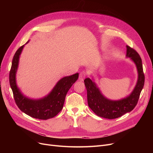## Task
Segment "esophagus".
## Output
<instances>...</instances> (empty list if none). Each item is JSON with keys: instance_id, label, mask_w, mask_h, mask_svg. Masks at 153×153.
Segmentation results:
<instances>
[{"instance_id": "34e87169", "label": "esophagus", "mask_w": 153, "mask_h": 153, "mask_svg": "<svg viewBox=\"0 0 153 153\" xmlns=\"http://www.w3.org/2000/svg\"><path fill=\"white\" fill-rule=\"evenodd\" d=\"M85 76H86V72L85 71H82L81 73H80V74H79V81H83L85 77Z\"/></svg>"}]
</instances>
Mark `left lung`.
<instances>
[{"label": "left lung", "instance_id": "1", "mask_svg": "<svg viewBox=\"0 0 153 153\" xmlns=\"http://www.w3.org/2000/svg\"><path fill=\"white\" fill-rule=\"evenodd\" d=\"M126 58L135 64L138 71L137 82L131 93L127 97L118 100H112L104 96L94 79L87 77L84 80L87 92L88 105L99 117L115 119L133 110L138 103L144 84L142 61L139 54L131 47L126 46Z\"/></svg>", "mask_w": 153, "mask_h": 153}]
</instances>
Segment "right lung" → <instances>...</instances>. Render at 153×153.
I'll return each instance as SVG.
<instances>
[{
  "instance_id": "obj_1",
  "label": "right lung",
  "mask_w": 153,
  "mask_h": 153,
  "mask_svg": "<svg viewBox=\"0 0 153 153\" xmlns=\"http://www.w3.org/2000/svg\"><path fill=\"white\" fill-rule=\"evenodd\" d=\"M24 46L20 47L15 53L9 74L10 85L15 103L22 111L33 118L40 120L53 118L62 110L66 95L72 84L77 80L79 73L61 79L52 91L42 99H31L27 97L22 93L16 82V73Z\"/></svg>"
}]
</instances>
